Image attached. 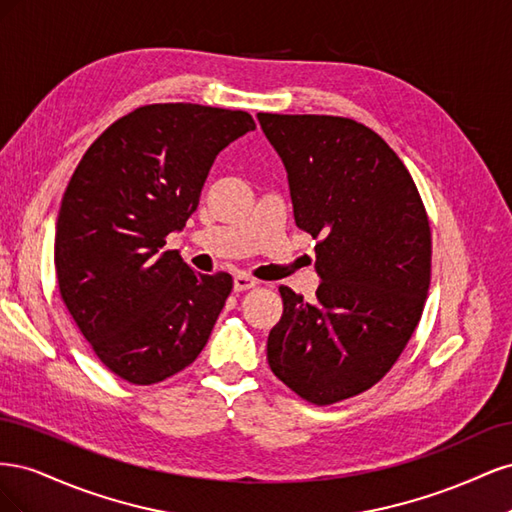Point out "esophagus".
Wrapping results in <instances>:
<instances>
[{
	"instance_id": "obj_1",
	"label": "esophagus",
	"mask_w": 512,
	"mask_h": 512,
	"mask_svg": "<svg viewBox=\"0 0 512 512\" xmlns=\"http://www.w3.org/2000/svg\"><path fill=\"white\" fill-rule=\"evenodd\" d=\"M258 282L254 280V277L245 275V273H237L235 277H232V288H235L237 292H243V290H250L254 288Z\"/></svg>"
}]
</instances>
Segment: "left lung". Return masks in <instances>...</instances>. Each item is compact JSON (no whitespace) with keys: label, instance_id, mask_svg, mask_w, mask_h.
<instances>
[{"label":"left lung","instance_id":"1","mask_svg":"<svg viewBox=\"0 0 512 512\" xmlns=\"http://www.w3.org/2000/svg\"><path fill=\"white\" fill-rule=\"evenodd\" d=\"M282 158L294 222L316 245L320 286H282L267 339L273 374L316 406L371 389L406 348L429 290V220L408 168L363 123L258 113Z\"/></svg>","mask_w":512,"mask_h":512}]
</instances>
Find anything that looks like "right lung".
Returning <instances> with one entry per match:
<instances>
[{
    "label": "right lung",
    "instance_id": "obj_1",
    "mask_svg": "<svg viewBox=\"0 0 512 512\" xmlns=\"http://www.w3.org/2000/svg\"><path fill=\"white\" fill-rule=\"evenodd\" d=\"M256 130L245 111L149 104L117 119L76 166L61 198L55 271L61 299L98 359L132 384H156L205 348L232 290L177 250L218 153Z\"/></svg>",
    "mask_w": 512,
    "mask_h": 512
}]
</instances>
